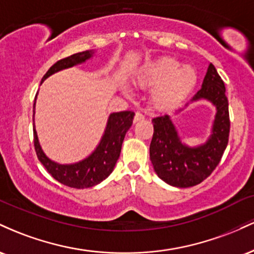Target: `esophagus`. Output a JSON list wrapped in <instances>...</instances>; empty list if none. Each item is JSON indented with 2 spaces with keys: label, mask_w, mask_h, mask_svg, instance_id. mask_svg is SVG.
<instances>
[{
  "label": "esophagus",
  "mask_w": 254,
  "mask_h": 254,
  "mask_svg": "<svg viewBox=\"0 0 254 254\" xmlns=\"http://www.w3.org/2000/svg\"><path fill=\"white\" fill-rule=\"evenodd\" d=\"M142 119H144V116L142 115L141 112H136L135 113V117H133V122H135V123H137V122L142 121Z\"/></svg>",
  "instance_id": "34e87169"
}]
</instances>
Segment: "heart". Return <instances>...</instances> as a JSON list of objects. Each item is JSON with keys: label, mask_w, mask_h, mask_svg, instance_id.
Listing matches in <instances>:
<instances>
[{"label": "heart", "mask_w": 254, "mask_h": 254, "mask_svg": "<svg viewBox=\"0 0 254 254\" xmlns=\"http://www.w3.org/2000/svg\"><path fill=\"white\" fill-rule=\"evenodd\" d=\"M198 81L196 69L182 65L173 57H161L145 63L136 75L142 88H151L150 103L159 110H168L182 104L193 92ZM130 93L127 88H124Z\"/></svg>", "instance_id": "b5f03b06"}]
</instances>
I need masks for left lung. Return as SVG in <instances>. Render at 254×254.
<instances>
[{
    "label": "left lung",
    "instance_id": "left-lung-1",
    "mask_svg": "<svg viewBox=\"0 0 254 254\" xmlns=\"http://www.w3.org/2000/svg\"><path fill=\"white\" fill-rule=\"evenodd\" d=\"M226 87L222 78L210 63L200 88L190 103L209 101L215 106L210 135L203 143H184L170 115L151 119L154 133L149 148L150 161L157 177L176 188H191L206 179L216 168L228 144L229 113ZM182 111V110H179Z\"/></svg>",
    "mask_w": 254,
    "mask_h": 254
}]
</instances>
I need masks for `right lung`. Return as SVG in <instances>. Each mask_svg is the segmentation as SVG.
<instances>
[{"mask_svg":"<svg viewBox=\"0 0 254 254\" xmlns=\"http://www.w3.org/2000/svg\"><path fill=\"white\" fill-rule=\"evenodd\" d=\"M94 54L95 50H87L58 61L46 71L42 78V83L46 78L58 71L86 63L94 56ZM34 113H36V101L33 105V122ZM133 117H135V112L132 111L111 113L107 118L106 127H105L100 142L95 147V149L88 156L74 164H60L46 155L39 143L36 125L33 124L34 148H36L38 159L49 173L63 185L74 189H88L98 185L115 170V166L121 155L125 133L132 125Z\"/></svg>","mask_w":254,"mask_h":254,"instance_id":"1","label":"right lung"}]
</instances>
